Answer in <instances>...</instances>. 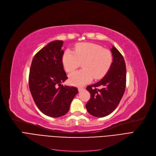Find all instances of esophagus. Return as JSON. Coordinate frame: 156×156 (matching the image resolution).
Returning a JSON list of instances; mask_svg holds the SVG:
<instances>
[{"label": "esophagus", "mask_w": 156, "mask_h": 156, "mask_svg": "<svg viewBox=\"0 0 156 156\" xmlns=\"http://www.w3.org/2000/svg\"><path fill=\"white\" fill-rule=\"evenodd\" d=\"M84 88V87H78V90H79V92H81L82 90H83Z\"/></svg>", "instance_id": "esophagus-1"}]
</instances>
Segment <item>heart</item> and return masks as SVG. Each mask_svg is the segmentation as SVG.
<instances>
[{
	"label": "heart",
	"instance_id": "obj_1",
	"mask_svg": "<svg viewBox=\"0 0 156 156\" xmlns=\"http://www.w3.org/2000/svg\"><path fill=\"white\" fill-rule=\"evenodd\" d=\"M113 62L112 52L94 43H80L76 46L74 52L69 49L64 51L62 62L65 70L70 73L82 63L81 70L72 73L69 76L71 84L82 86L94 78H103L108 72Z\"/></svg>",
	"mask_w": 156,
	"mask_h": 156
}]
</instances>
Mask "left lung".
I'll list each match as a JSON object with an SVG mask.
<instances>
[{
    "label": "left lung",
    "instance_id": "obj_1",
    "mask_svg": "<svg viewBox=\"0 0 156 156\" xmlns=\"http://www.w3.org/2000/svg\"><path fill=\"white\" fill-rule=\"evenodd\" d=\"M111 51L113 62L108 72L99 82L87 87L90 99L86 108L95 117H103L114 111L125 91L126 69L124 58L114 46ZM99 86L101 87L100 89L97 88Z\"/></svg>",
    "mask_w": 156,
    "mask_h": 156
}]
</instances>
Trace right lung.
<instances>
[{"instance_id": "obj_1", "label": "right lung", "mask_w": 156, "mask_h": 156, "mask_svg": "<svg viewBox=\"0 0 156 156\" xmlns=\"http://www.w3.org/2000/svg\"><path fill=\"white\" fill-rule=\"evenodd\" d=\"M62 41H55L37 52L31 64L29 88L35 103L46 115L59 117L67 114L76 87L63 86L68 79L64 70Z\"/></svg>"}]
</instances>
